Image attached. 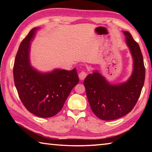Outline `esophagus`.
Masks as SVG:
<instances>
[{"mask_svg": "<svg viewBox=\"0 0 152 152\" xmlns=\"http://www.w3.org/2000/svg\"><path fill=\"white\" fill-rule=\"evenodd\" d=\"M87 76V73L85 71H82L81 72H80L79 74V78L80 80H84L86 78Z\"/></svg>", "mask_w": 152, "mask_h": 152, "instance_id": "obj_1", "label": "esophagus"}]
</instances>
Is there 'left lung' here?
<instances>
[{"label": "left lung", "mask_w": 152, "mask_h": 152, "mask_svg": "<svg viewBox=\"0 0 152 152\" xmlns=\"http://www.w3.org/2000/svg\"><path fill=\"white\" fill-rule=\"evenodd\" d=\"M126 43L133 58V72L125 83L111 85L101 74L94 72L84 81L92 112L102 120H115L132 111L141 94L145 80V66L140 45L128 31Z\"/></svg>", "instance_id": "8db88e82"}]
</instances>
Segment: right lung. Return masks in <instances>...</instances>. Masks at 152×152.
Wrapping results in <instances>:
<instances>
[{
  "label": "right lung",
  "mask_w": 152,
  "mask_h": 152,
  "mask_svg": "<svg viewBox=\"0 0 152 152\" xmlns=\"http://www.w3.org/2000/svg\"><path fill=\"white\" fill-rule=\"evenodd\" d=\"M33 28L20 43L13 66L15 85L20 101L30 113L39 117L54 116L62 109L70 92L79 82L76 69L38 72L29 63Z\"/></svg>",
  "instance_id": "1"
}]
</instances>
